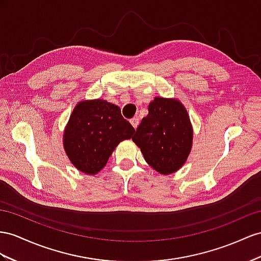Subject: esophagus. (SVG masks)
<instances>
[{
    "label": "esophagus",
    "instance_id": "esophagus-1",
    "mask_svg": "<svg viewBox=\"0 0 261 261\" xmlns=\"http://www.w3.org/2000/svg\"><path fill=\"white\" fill-rule=\"evenodd\" d=\"M130 122H131V124H132V126L135 129H137L138 128V125H139V118H132L131 120H130Z\"/></svg>",
    "mask_w": 261,
    "mask_h": 261
}]
</instances>
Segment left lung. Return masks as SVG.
<instances>
[{
    "instance_id": "obj_1",
    "label": "left lung",
    "mask_w": 261,
    "mask_h": 261,
    "mask_svg": "<svg viewBox=\"0 0 261 261\" xmlns=\"http://www.w3.org/2000/svg\"><path fill=\"white\" fill-rule=\"evenodd\" d=\"M132 140L155 171L174 173L185 163L192 149L193 129L188 111L177 100L155 97Z\"/></svg>"
}]
</instances>
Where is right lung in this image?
Masks as SVG:
<instances>
[{
    "label": "right lung",
    "instance_id": "1",
    "mask_svg": "<svg viewBox=\"0 0 261 261\" xmlns=\"http://www.w3.org/2000/svg\"><path fill=\"white\" fill-rule=\"evenodd\" d=\"M135 131L118 106L101 99L82 101L66 126L64 148L79 171L96 174L108 162L116 146L131 139Z\"/></svg>",
    "mask_w": 261,
    "mask_h": 261
}]
</instances>
